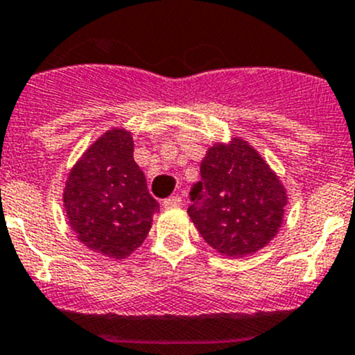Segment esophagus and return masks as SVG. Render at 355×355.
I'll return each mask as SVG.
<instances>
[{
  "label": "esophagus",
  "mask_w": 355,
  "mask_h": 355,
  "mask_svg": "<svg viewBox=\"0 0 355 355\" xmlns=\"http://www.w3.org/2000/svg\"><path fill=\"white\" fill-rule=\"evenodd\" d=\"M182 203V198L179 195H173L169 196V198H166L162 202V205L166 207V209H173V207H179Z\"/></svg>",
  "instance_id": "esophagus-1"
}]
</instances>
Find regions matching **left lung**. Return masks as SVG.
I'll list each match as a JSON object with an SVG mask.
<instances>
[{"label":"left lung","instance_id":"left-lung-1","mask_svg":"<svg viewBox=\"0 0 355 355\" xmlns=\"http://www.w3.org/2000/svg\"><path fill=\"white\" fill-rule=\"evenodd\" d=\"M188 214L203 240L226 257L264 248L282 227L286 189L245 139L216 143L200 164Z\"/></svg>","mask_w":355,"mask_h":355}]
</instances>
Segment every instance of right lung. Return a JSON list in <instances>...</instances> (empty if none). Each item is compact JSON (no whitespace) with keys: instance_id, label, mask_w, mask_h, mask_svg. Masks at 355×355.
Wrapping results in <instances>:
<instances>
[{"instance_id":"right-lung-1","label":"right lung","mask_w":355,"mask_h":355,"mask_svg":"<svg viewBox=\"0 0 355 355\" xmlns=\"http://www.w3.org/2000/svg\"><path fill=\"white\" fill-rule=\"evenodd\" d=\"M131 132L101 135L72 167L63 188L67 219L77 240L110 259H125L145 241L159 202L135 162Z\"/></svg>"}]
</instances>
